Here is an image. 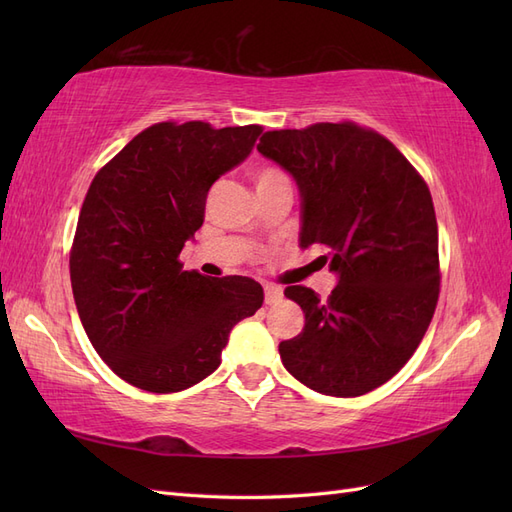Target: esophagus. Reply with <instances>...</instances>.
I'll list each match as a JSON object with an SVG mask.
<instances>
[{
  "instance_id": "1",
  "label": "esophagus",
  "mask_w": 512,
  "mask_h": 512,
  "mask_svg": "<svg viewBox=\"0 0 512 512\" xmlns=\"http://www.w3.org/2000/svg\"><path fill=\"white\" fill-rule=\"evenodd\" d=\"M284 297V292L280 286H273V284H265V303L267 305H275L280 303Z\"/></svg>"
}]
</instances>
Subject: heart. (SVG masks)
<instances>
[{"instance_id":"obj_1","label":"heart","mask_w":512,"mask_h":512,"mask_svg":"<svg viewBox=\"0 0 512 512\" xmlns=\"http://www.w3.org/2000/svg\"><path fill=\"white\" fill-rule=\"evenodd\" d=\"M252 177H254V183H256V190H258V188H267V185L288 183V177L284 175V170L273 166V164L256 166V168L252 170Z\"/></svg>"}]
</instances>
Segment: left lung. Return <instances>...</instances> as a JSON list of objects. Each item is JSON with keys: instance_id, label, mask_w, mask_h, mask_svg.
<instances>
[{"instance_id": "obj_1", "label": "left lung", "mask_w": 512, "mask_h": 512, "mask_svg": "<svg viewBox=\"0 0 512 512\" xmlns=\"http://www.w3.org/2000/svg\"><path fill=\"white\" fill-rule=\"evenodd\" d=\"M258 151L301 196L303 250L324 245L337 286L329 299L288 286L303 331L280 344L290 374L333 397H359L408 363L436 312L438 222L427 183L399 149L354 123L273 130Z\"/></svg>"}]
</instances>
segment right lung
<instances>
[{
    "label": "right lung",
    "mask_w": 512,
    "mask_h": 512,
    "mask_svg": "<svg viewBox=\"0 0 512 512\" xmlns=\"http://www.w3.org/2000/svg\"><path fill=\"white\" fill-rule=\"evenodd\" d=\"M260 126L156 123L91 181L70 254L74 303L91 346L149 393H179L222 363L235 324L262 305L250 277L183 271L211 185L250 156Z\"/></svg>",
    "instance_id": "1"
}]
</instances>
